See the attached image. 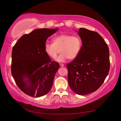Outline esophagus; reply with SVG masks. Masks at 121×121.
Listing matches in <instances>:
<instances>
[{"label":"esophagus","instance_id":"esophagus-1","mask_svg":"<svg viewBox=\"0 0 121 121\" xmlns=\"http://www.w3.org/2000/svg\"><path fill=\"white\" fill-rule=\"evenodd\" d=\"M60 67H64V65H64V64H60Z\"/></svg>","mask_w":121,"mask_h":121}]
</instances>
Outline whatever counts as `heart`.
Here are the masks:
<instances>
[{"label":"heart","instance_id":"heart-1","mask_svg":"<svg viewBox=\"0 0 121 121\" xmlns=\"http://www.w3.org/2000/svg\"><path fill=\"white\" fill-rule=\"evenodd\" d=\"M82 45V40L79 36L65 34L54 38L53 43H45L44 50L46 54L53 59L61 52L56 60L64 62L68 58L71 60L75 59L80 53Z\"/></svg>","mask_w":121,"mask_h":121}]
</instances>
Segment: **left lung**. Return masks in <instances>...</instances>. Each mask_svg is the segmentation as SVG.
I'll return each instance as SVG.
<instances>
[{"label":"left lung","instance_id":"obj_1","mask_svg":"<svg viewBox=\"0 0 121 121\" xmlns=\"http://www.w3.org/2000/svg\"><path fill=\"white\" fill-rule=\"evenodd\" d=\"M82 42L78 56L67 65L69 87L79 95L97 90L104 81L110 68L107 44L97 32L80 28Z\"/></svg>","mask_w":121,"mask_h":121}]
</instances>
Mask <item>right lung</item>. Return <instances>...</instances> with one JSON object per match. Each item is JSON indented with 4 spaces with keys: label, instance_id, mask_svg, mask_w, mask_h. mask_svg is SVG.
<instances>
[{
    "label": "right lung",
    "instance_id": "right-lung-1",
    "mask_svg": "<svg viewBox=\"0 0 121 121\" xmlns=\"http://www.w3.org/2000/svg\"><path fill=\"white\" fill-rule=\"evenodd\" d=\"M57 30L36 29L22 36L13 47L11 72L17 86L29 96L45 95L52 86L60 65L52 61L44 45L47 38Z\"/></svg>",
    "mask_w": 121,
    "mask_h": 121
}]
</instances>
